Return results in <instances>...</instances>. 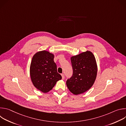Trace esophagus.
Instances as JSON below:
<instances>
[{
	"label": "esophagus",
	"mask_w": 126,
	"mask_h": 126,
	"mask_svg": "<svg viewBox=\"0 0 126 126\" xmlns=\"http://www.w3.org/2000/svg\"><path fill=\"white\" fill-rule=\"evenodd\" d=\"M61 76H62V79L64 80L65 79V76H64V75L63 74H61Z\"/></svg>",
	"instance_id": "esophagus-1"
}]
</instances>
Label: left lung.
Wrapping results in <instances>:
<instances>
[{
    "mask_svg": "<svg viewBox=\"0 0 126 126\" xmlns=\"http://www.w3.org/2000/svg\"><path fill=\"white\" fill-rule=\"evenodd\" d=\"M71 61L73 75L66 81L69 91L77 95L90 89L94 84L97 74V65L93 53L86 51L72 56Z\"/></svg>",
    "mask_w": 126,
    "mask_h": 126,
    "instance_id": "1",
    "label": "left lung"
}]
</instances>
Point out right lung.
Segmentation results:
<instances>
[{
  "label": "right lung",
  "mask_w": 126,
  "mask_h": 126,
  "mask_svg": "<svg viewBox=\"0 0 126 126\" xmlns=\"http://www.w3.org/2000/svg\"><path fill=\"white\" fill-rule=\"evenodd\" d=\"M54 55L49 51H38L33 55L30 66V75L34 87L46 93L54 87L62 77L57 72Z\"/></svg>",
  "instance_id": "add662e5"
}]
</instances>
